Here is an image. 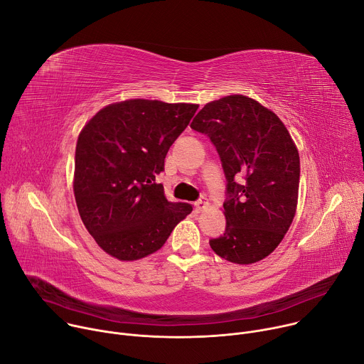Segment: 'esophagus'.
<instances>
[{
    "label": "esophagus",
    "instance_id": "esophagus-1",
    "mask_svg": "<svg viewBox=\"0 0 364 364\" xmlns=\"http://www.w3.org/2000/svg\"><path fill=\"white\" fill-rule=\"evenodd\" d=\"M207 205H209V201H207V198H205V197H200V198L194 203V209H196L197 213H200L201 210L205 209Z\"/></svg>",
    "mask_w": 364,
    "mask_h": 364
}]
</instances>
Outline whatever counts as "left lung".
<instances>
[{"instance_id": "8db88e82", "label": "left lung", "mask_w": 364, "mask_h": 364, "mask_svg": "<svg viewBox=\"0 0 364 364\" xmlns=\"http://www.w3.org/2000/svg\"><path fill=\"white\" fill-rule=\"evenodd\" d=\"M194 131L210 138L226 177V229L210 247L233 264L267 257L295 216L299 155L282 121L256 100L230 95L194 117Z\"/></svg>"}]
</instances>
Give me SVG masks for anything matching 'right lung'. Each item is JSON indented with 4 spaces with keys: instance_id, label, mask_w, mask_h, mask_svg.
<instances>
[{
    "instance_id": "right-lung-1",
    "label": "right lung",
    "mask_w": 364,
    "mask_h": 364,
    "mask_svg": "<svg viewBox=\"0 0 364 364\" xmlns=\"http://www.w3.org/2000/svg\"><path fill=\"white\" fill-rule=\"evenodd\" d=\"M198 105L131 99L100 109L82 129L75 198L87 232L119 261L159 250L193 207L168 201L157 176Z\"/></svg>"
}]
</instances>
